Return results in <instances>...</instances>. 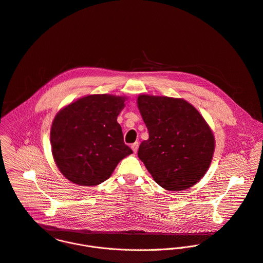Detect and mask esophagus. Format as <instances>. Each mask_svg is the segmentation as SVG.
I'll return each mask as SVG.
<instances>
[{
  "mask_svg": "<svg viewBox=\"0 0 263 263\" xmlns=\"http://www.w3.org/2000/svg\"><path fill=\"white\" fill-rule=\"evenodd\" d=\"M138 145H139L138 142H134L133 144H131V148H132V151H133L134 153H137V151H138Z\"/></svg>",
  "mask_w": 263,
  "mask_h": 263,
  "instance_id": "esophagus-1",
  "label": "esophagus"
}]
</instances>
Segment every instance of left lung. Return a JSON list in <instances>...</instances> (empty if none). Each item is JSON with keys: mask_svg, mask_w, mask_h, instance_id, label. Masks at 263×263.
<instances>
[{"mask_svg": "<svg viewBox=\"0 0 263 263\" xmlns=\"http://www.w3.org/2000/svg\"><path fill=\"white\" fill-rule=\"evenodd\" d=\"M137 106L148 130L138 158L154 181L167 191H183L206 173L215 152L214 133L188 101L140 94Z\"/></svg>", "mask_w": 263, "mask_h": 263, "instance_id": "obj_1", "label": "left lung"}]
</instances>
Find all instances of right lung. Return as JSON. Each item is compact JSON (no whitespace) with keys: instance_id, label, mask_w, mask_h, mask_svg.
Masks as SVG:
<instances>
[{"instance_id":"right-lung-1","label":"right lung","mask_w":263,"mask_h":263,"mask_svg":"<svg viewBox=\"0 0 263 263\" xmlns=\"http://www.w3.org/2000/svg\"><path fill=\"white\" fill-rule=\"evenodd\" d=\"M125 96H83L54 117L50 129L53 160L63 176L79 186H97L110 178L121 160L131 155L117 119Z\"/></svg>"}]
</instances>
